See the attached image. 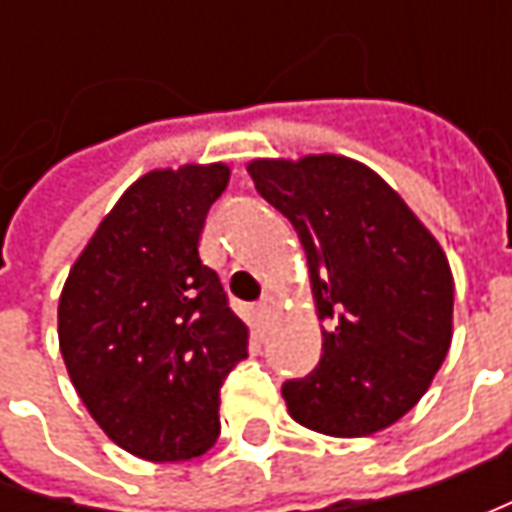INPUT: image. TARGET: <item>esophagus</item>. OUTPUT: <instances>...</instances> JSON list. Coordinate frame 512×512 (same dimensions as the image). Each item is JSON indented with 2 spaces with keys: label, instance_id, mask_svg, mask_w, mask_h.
<instances>
[{
  "label": "esophagus",
  "instance_id": "1",
  "mask_svg": "<svg viewBox=\"0 0 512 512\" xmlns=\"http://www.w3.org/2000/svg\"><path fill=\"white\" fill-rule=\"evenodd\" d=\"M256 310H259V316H262V319H270V316L279 310V302H276L273 296H262V302L256 305Z\"/></svg>",
  "mask_w": 512,
  "mask_h": 512
}]
</instances>
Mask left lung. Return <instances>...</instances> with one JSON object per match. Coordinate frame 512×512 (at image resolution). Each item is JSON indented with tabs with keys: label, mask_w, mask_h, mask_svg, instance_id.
I'll use <instances>...</instances> for the list:
<instances>
[{
	"label": "left lung",
	"mask_w": 512,
	"mask_h": 512,
	"mask_svg": "<svg viewBox=\"0 0 512 512\" xmlns=\"http://www.w3.org/2000/svg\"><path fill=\"white\" fill-rule=\"evenodd\" d=\"M247 173L296 227L325 322L316 370L282 384L287 413L336 439L399 422L427 393L453 339V273L442 245L356 159H253Z\"/></svg>",
	"instance_id": "left-lung-1"
}]
</instances>
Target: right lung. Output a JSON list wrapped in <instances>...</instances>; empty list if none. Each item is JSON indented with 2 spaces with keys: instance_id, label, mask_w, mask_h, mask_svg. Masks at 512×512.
<instances>
[{
  "instance_id": "right-lung-1",
  "label": "right lung",
  "mask_w": 512,
  "mask_h": 512,
  "mask_svg": "<svg viewBox=\"0 0 512 512\" xmlns=\"http://www.w3.org/2000/svg\"><path fill=\"white\" fill-rule=\"evenodd\" d=\"M230 168L150 170L122 193L59 296V350L93 422L148 462L219 439V387L247 359V325L202 265L207 210Z\"/></svg>"
}]
</instances>
